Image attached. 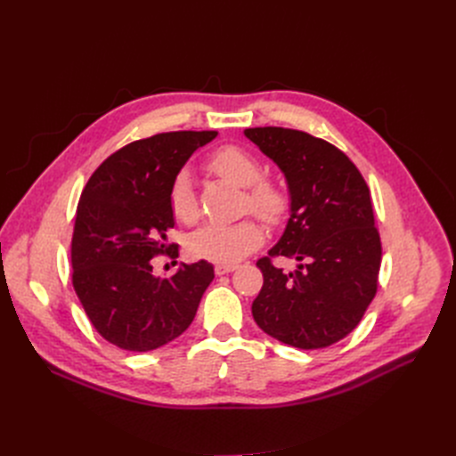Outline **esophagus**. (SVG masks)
<instances>
[{"label": "esophagus", "mask_w": 456, "mask_h": 456, "mask_svg": "<svg viewBox=\"0 0 456 456\" xmlns=\"http://www.w3.org/2000/svg\"><path fill=\"white\" fill-rule=\"evenodd\" d=\"M235 269H237V265H233V264H216L215 265V274L223 276V274H228V273H233Z\"/></svg>", "instance_id": "34e87169"}]
</instances>
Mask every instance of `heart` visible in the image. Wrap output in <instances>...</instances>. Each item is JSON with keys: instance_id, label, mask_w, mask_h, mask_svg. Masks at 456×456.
Wrapping results in <instances>:
<instances>
[{"instance_id": "b5f03b06", "label": "heart", "mask_w": 456, "mask_h": 456, "mask_svg": "<svg viewBox=\"0 0 456 456\" xmlns=\"http://www.w3.org/2000/svg\"><path fill=\"white\" fill-rule=\"evenodd\" d=\"M209 168L235 185L247 187V208L267 223H278L288 211V194L280 185L264 180V168L250 151L240 146H224L209 159ZM170 211L183 224L199 216V202L192 191L191 172L183 170L170 187ZM264 230L247 219L233 224H206L191 237V254L215 264H235L262 245Z\"/></svg>"}]
</instances>
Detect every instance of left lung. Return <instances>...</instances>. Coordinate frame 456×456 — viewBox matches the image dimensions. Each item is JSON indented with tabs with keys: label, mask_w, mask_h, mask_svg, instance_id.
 <instances>
[{
	"label": "left lung",
	"mask_w": 456,
	"mask_h": 456,
	"mask_svg": "<svg viewBox=\"0 0 456 456\" xmlns=\"http://www.w3.org/2000/svg\"><path fill=\"white\" fill-rule=\"evenodd\" d=\"M245 135L284 172L291 199L284 233L256 264L264 288L254 321L281 343L322 349L358 327L377 293L382 247L370 187L339 148L310 134L267 126ZM276 255L297 269L274 268Z\"/></svg>",
	"instance_id": "8db88e82"
}]
</instances>
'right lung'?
I'll return each instance as SVG.
<instances>
[{"label":"right lung","instance_id":"obj_1","mask_svg":"<svg viewBox=\"0 0 456 456\" xmlns=\"http://www.w3.org/2000/svg\"><path fill=\"white\" fill-rule=\"evenodd\" d=\"M216 132H168L129 142L86 182L72 235V284L98 334L146 353L182 336L215 278L213 265H182L154 276V257H176L170 187L192 151Z\"/></svg>","mask_w":456,"mask_h":456}]
</instances>
